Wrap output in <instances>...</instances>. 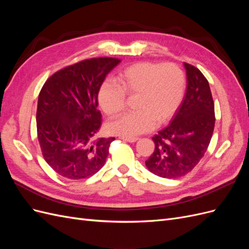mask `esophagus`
<instances>
[{
  "label": "esophagus",
  "mask_w": 249,
  "mask_h": 249,
  "mask_svg": "<svg viewBox=\"0 0 249 249\" xmlns=\"http://www.w3.org/2000/svg\"><path fill=\"white\" fill-rule=\"evenodd\" d=\"M120 139L124 140V141H126V142H131V143L132 142H136L138 140L137 137H125V136L120 137Z\"/></svg>",
  "instance_id": "obj_1"
}]
</instances>
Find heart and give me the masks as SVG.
<instances>
[{
	"label": "heart",
	"mask_w": 249,
	"mask_h": 249,
	"mask_svg": "<svg viewBox=\"0 0 249 249\" xmlns=\"http://www.w3.org/2000/svg\"><path fill=\"white\" fill-rule=\"evenodd\" d=\"M115 83H103L97 101L105 114L114 117L124 110L126 96H134L135 110L106 126L110 134L133 137L165 124L175 114L183 100L185 74L173 62L141 61L119 71Z\"/></svg>",
	"instance_id": "1"
}]
</instances>
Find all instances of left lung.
<instances>
[{"label":"left lung","instance_id":"1","mask_svg":"<svg viewBox=\"0 0 249 249\" xmlns=\"http://www.w3.org/2000/svg\"><path fill=\"white\" fill-rule=\"evenodd\" d=\"M187 90L170 124L153 137L155 150L145 161L149 171L177 178L189 173L207 152L215 126L214 101L201 71L184 62Z\"/></svg>","mask_w":249,"mask_h":249}]
</instances>
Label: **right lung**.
I'll use <instances>...</instances> for the list:
<instances>
[{
  "mask_svg": "<svg viewBox=\"0 0 249 249\" xmlns=\"http://www.w3.org/2000/svg\"><path fill=\"white\" fill-rule=\"evenodd\" d=\"M119 62L111 57L82 60L53 73L40 90L37 137L43 159L65 178L92 177L106 162L115 138H96L102 125L97 93Z\"/></svg>",
  "mask_w": 249,
  "mask_h": 249,
  "instance_id": "1",
  "label": "right lung"
}]
</instances>
